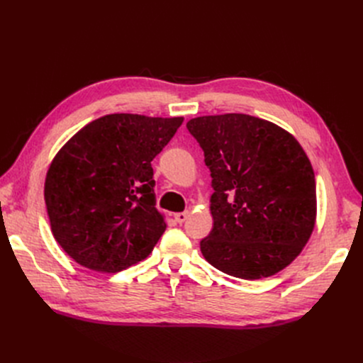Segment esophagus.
Segmentation results:
<instances>
[{
    "mask_svg": "<svg viewBox=\"0 0 363 363\" xmlns=\"http://www.w3.org/2000/svg\"><path fill=\"white\" fill-rule=\"evenodd\" d=\"M186 218H188V212L175 213V220H177L178 223H182V222H185V220H186Z\"/></svg>",
    "mask_w": 363,
    "mask_h": 363,
    "instance_id": "34e87169",
    "label": "esophagus"
}]
</instances>
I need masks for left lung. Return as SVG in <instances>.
<instances>
[{
    "mask_svg": "<svg viewBox=\"0 0 363 363\" xmlns=\"http://www.w3.org/2000/svg\"><path fill=\"white\" fill-rule=\"evenodd\" d=\"M211 169L213 228L204 259L231 277L260 279L289 266L316 220L315 174L290 132L250 114L188 121Z\"/></svg>",
    "mask_w": 363,
    "mask_h": 363,
    "instance_id": "obj_1",
    "label": "left lung"
}]
</instances>
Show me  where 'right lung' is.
Returning a JSON list of instances; mask_svg holds the SVG:
<instances>
[{
	"mask_svg": "<svg viewBox=\"0 0 363 363\" xmlns=\"http://www.w3.org/2000/svg\"><path fill=\"white\" fill-rule=\"evenodd\" d=\"M184 118L114 113L59 150L44 186L51 233L79 264L119 272L144 260L166 230L156 208L151 160Z\"/></svg>",
	"mask_w": 363,
	"mask_h": 363,
	"instance_id": "obj_1",
	"label": "right lung"
}]
</instances>
